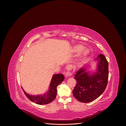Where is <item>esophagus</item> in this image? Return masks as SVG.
<instances>
[{"label": "esophagus", "mask_w": 126, "mask_h": 126, "mask_svg": "<svg viewBox=\"0 0 126 126\" xmlns=\"http://www.w3.org/2000/svg\"><path fill=\"white\" fill-rule=\"evenodd\" d=\"M71 67L70 66H68L66 67V71L65 72L64 74L66 77H68L72 75V73L70 72L71 70Z\"/></svg>", "instance_id": "34e87169"}]
</instances>
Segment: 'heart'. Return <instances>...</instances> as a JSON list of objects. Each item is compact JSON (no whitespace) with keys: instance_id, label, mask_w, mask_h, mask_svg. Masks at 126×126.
Masks as SVG:
<instances>
[{"instance_id":"heart-1","label":"heart","mask_w":126,"mask_h":126,"mask_svg":"<svg viewBox=\"0 0 126 126\" xmlns=\"http://www.w3.org/2000/svg\"><path fill=\"white\" fill-rule=\"evenodd\" d=\"M83 48H84L83 46H82L81 45H78L75 46L74 47L73 50L75 52L77 53V52L81 51ZM88 53H89V51L87 49H84L80 54V57L83 58V57L86 56L88 55Z\"/></svg>"}]
</instances>
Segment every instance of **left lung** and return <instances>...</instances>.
<instances>
[{"mask_svg":"<svg viewBox=\"0 0 126 126\" xmlns=\"http://www.w3.org/2000/svg\"><path fill=\"white\" fill-rule=\"evenodd\" d=\"M94 60L97 61L95 71H88L87 67L81 68L75 75L77 84L73 94L79 102L89 103L98 98L105 91L108 80V62L103 54Z\"/></svg>","mask_w":126,"mask_h":126,"instance_id":"obj_1","label":"left lung"}]
</instances>
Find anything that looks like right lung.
I'll list each match as a JSON object with an SVG mask.
<instances>
[{"mask_svg":"<svg viewBox=\"0 0 126 126\" xmlns=\"http://www.w3.org/2000/svg\"><path fill=\"white\" fill-rule=\"evenodd\" d=\"M64 80V76L62 74H54L52 76L49 90L44 94L32 95L27 94L23 89L27 97L32 102L39 105H46L52 102L57 95V87Z\"/></svg>","mask_w":126,"mask_h":126,"instance_id":"add662e5","label":"right lung"}]
</instances>
